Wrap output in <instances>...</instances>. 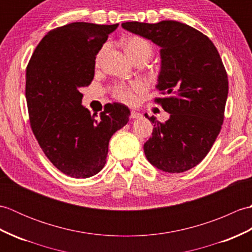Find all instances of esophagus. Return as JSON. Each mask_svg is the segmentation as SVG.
<instances>
[{"label": "esophagus", "mask_w": 252, "mask_h": 252, "mask_svg": "<svg viewBox=\"0 0 252 252\" xmlns=\"http://www.w3.org/2000/svg\"><path fill=\"white\" fill-rule=\"evenodd\" d=\"M141 114L140 112H137L136 110H131V115L130 117L132 118V119H137V118H141Z\"/></svg>", "instance_id": "1"}]
</instances>
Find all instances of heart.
Wrapping results in <instances>:
<instances>
[{"label": "heart", "instance_id": "heart-1", "mask_svg": "<svg viewBox=\"0 0 252 252\" xmlns=\"http://www.w3.org/2000/svg\"><path fill=\"white\" fill-rule=\"evenodd\" d=\"M107 49L105 45L101 49L95 58V63H99L101 57ZM125 50L131 60L134 62L136 60L148 61L153 55V46L149 42L142 36H131L125 41ZM144 89V84L140 81H134L130 84H118L114 90V95L117 99L121 100L122 103L131 104L135 100V93L140 92Z\"/></svg>", "mask_w": 252, "mask_h": 252}]
</instances>
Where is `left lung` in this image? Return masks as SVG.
<instances>
[{
    "mask_svg": "<svg viewBox=\"0 0 252 252\" xmlns=\"http://www.w3.org/2000/svg\"><path fill=\"white\" fill-rule=\"evenodd\" d=\"M122 28L160 46L161 68L155 101L169 112L154 123L144 144L147 160L159 170L181 173L196 167L216 142L224 120L228 80L220 54L207 35L175 20L130 21Z\"/></svg>",
    "mask_w": 252,
    "mask_h": 252,
    "instance_id": "obj_1",
    "label": "left lung"
}]
</instances>
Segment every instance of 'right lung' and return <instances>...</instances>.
I'll use <instances>...</instances> for the list:
<instances>
[{
  "label": "right lung",
  "mask_w": 252,
  "mask_h": 252,
  "mask_svg": "<svg viewBox=\"0 0 252 252\" xmlns=\"http://www.w3.org/2000/svg\"><path fill=\"white\" fill-rule=\"evenodd\" d=\"M119 24L72 23L53 29L36 46L26 72L31 129L42 151L69 176L87 179L104 168L114 133L130 109L106 104L100 116L82 106V88L92 82L95 58Z\"/></svg>",
  "instance_id": "1"
}]
</instances>
